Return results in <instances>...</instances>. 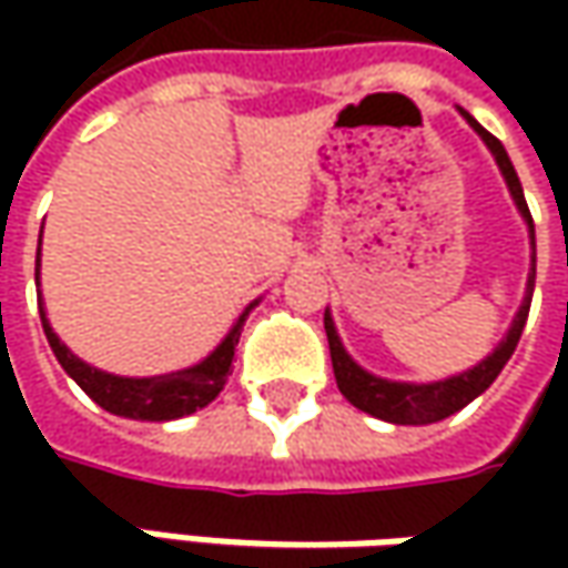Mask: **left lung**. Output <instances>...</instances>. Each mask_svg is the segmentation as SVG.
I'll list each match as a JSON object with an SVG mask.
<instances>
[{
	"instance_id": "obj_1",
	"label": "left lung",
	"mask_w": 568,
	"mask_h": 568,
	"mask_svg": "<svg viewBox=\"0 0 568 568\" xmlns=\"http://www.w3.org/2000/svg\"><path fill=\"white\" fill-rule=\"evenodd\" d=\"M462 116L470 122V129L487 142V148L493 151L496 164L503 170L506 176V186L513 192L515 205L521 211V217L528 221V230H531V250H535V221H531V211H528V202H525V192H521V183H518V173H515L513 161L506 154L503 142L490 135L480 122L474 120L470 113L462 110ZM535 262L537 255L531 252V274H528V291H525V303L521 310L515 313L513 328L506 332V338L499 341V347L493 351L487 361H480L474 369L468 373H458L452 379L443 382H392V379H379L373 373H366L363 366L351 361V354L344 351L341 344L338 332H335V322L332 316L325 313V335H328V351H332V366H335V379H338L341 395L354 407H361L366 414L379 417L385 424H398V426H424V424H436V420H446L448 414L462 410L465 404H470L477 395H484L487 388L493 385V379L503 373V366L509 363L513 357L515 344L521 338V328L528 322V310H531V294H535Z\"/></svg>"
}]
</instances>
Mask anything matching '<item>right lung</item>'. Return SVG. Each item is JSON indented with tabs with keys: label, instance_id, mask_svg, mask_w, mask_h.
I'll return each instance as SVG.
<instances>
[{
	"label": "right lung",
	"instance_id": "add662e5",
	"mask_svg": "<svg viewBox=\"0 0 568 568\" xmlns=\"http://www.w3.org/2000/svg\"><path fill=\"white\" fill-rule=\"evenodd\" d=\"M37 284H40V246H37ZM40 303V322H43V332L47 341L53 347L55 361L62 363V369L81 385V392L98 402L103 410L116 414V417H129V420H176V417H186L202 410L205 404H211L221 388L227 385L230 363H233V351L240 344V332H243V322L250 316L246 313L236 318V325L230 328V335L205 361L180 369V373H166V376H151V379H129V376H113V373H103L98 366H88L84 361H78L75 354L59 341L53 328H50V318L43 313V300L37 296Z\"/></svg>",
	"mask_w": 568,
	"mask_h": 568
}]
</instances>
